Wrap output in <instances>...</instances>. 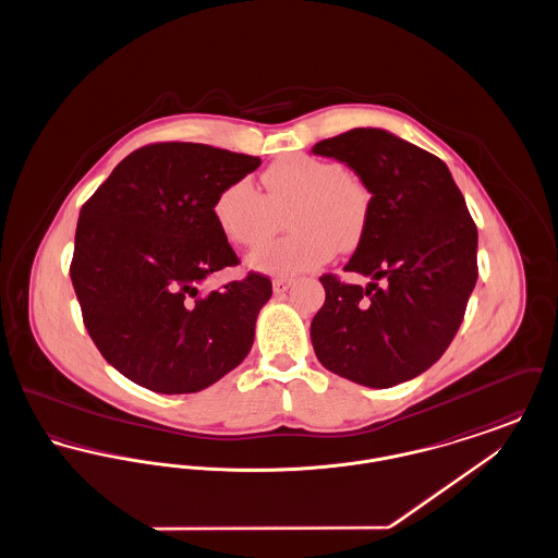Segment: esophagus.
Here are the masks:
<instances>
[{"label":"esophagus","mask_w":558,"mask_h":558,"mask_svg":"<svg viewBox=\"0 0 558 558\" xmlns=\"http://www.w3.org/2000/svg\"><path fill=\"white\" fill-rule=\"evenodd\" d=\"M292 282H294L292 278H276L271 287H274V292H276V294H284V292L291 289Z\"/></svg>","instance_id":"1"}]
</instances>
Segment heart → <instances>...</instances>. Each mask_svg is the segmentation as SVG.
<instances>
[{"instance_id":"b5f03b06","label":"heart","mask_w":558,"mask_h":558,"mask_svg":"<svg viewBox=\"0 0 558 558\" xmlns=\"http://www.w3.org/2000/svg\"><path fill=\"white\" fill-rule=\"evenodd\" d=\"M292 234L257 246L246 264L274 276H292L326 264L339 248L362 239L371 194L337 162L287 155L271 162L262 175V192L248 180L223 187L213 215L226 239L255 246L274 234L278 213L287 211Z\"/></svg>"}]
</instances>
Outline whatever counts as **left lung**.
<instances>
[{"instance_id":"obj_1","label":"left lung","mask_w":558,"mask_h":558,"mask_svg":"<svg viewBox=\"0 0 558 558\" xmlns=\"http://www.w3.org/2000/svg\"><path fill=\"white\" fill-rule=\"evenodd\" d=\"M314 155L345 162L371 192L368 221L345 271L319 278L312 319L319 364L387 389L428 371L450 347L477 284V226L448 165L378 128L322 140Z\"/></svg>"}]
</instances>
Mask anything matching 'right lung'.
Here are the masks:
<instances>
[{"mask_svg": "<svg viewBox=\"0 0 558 558\" xmlns=\"http://www.w3.org/2000/svg\"><path fill=\"white\" fill-rule=\"evenodd\" d=\"M259 165L207 144H153L121 160L83 205L71 264L83 322L135 385L196 393L251 351L269 278L248 274L207 294L198 287L239 264L213 205Z\"/></svg>", "mask_w": 558, "mask_h": 558, "instance_id": "add662e5", "label": "right lung"}]
</instances>
